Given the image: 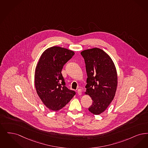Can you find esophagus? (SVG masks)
Segmentation results:
<instances>
[{"mask_svg":"<svg viewBox=\"0 0 148 148\" xmlns=\"http://www.w3.org/2000/svg\"><path fill=\"white\" fill-rule=\"evenodd\" d=\"M77 93L79 95H82V90L81 89H78L77 90Z\"/></svg>","mask_w":148,"mask_h":148,"instance_id":"obj_1","label":"esophagus"}]
</instances>
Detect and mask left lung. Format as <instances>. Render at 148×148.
<instances>
[{
    "label": "left lung",
    "instance_id": "left-lung-1",
    "mask_svg": "<svg viewBox=\"0 0 148 148\" xmlns=\"http://www.w3.org/2000/svg\"><path fill=\"white\" fill-rule=\"evenodd\" d=\"M87 75L86 94L93 102L88 110L98 115L103 112L113 99L117 87L116 67L109 55L102 50L93 48L81 52Z\"/></svg>",
    "mask_w": 148,
    "mask_h": 148
}]
</instances>
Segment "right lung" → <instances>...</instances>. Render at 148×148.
Returning a JSON list of instances; mask_svg holds the SVG:
<instances>
[{"label": "right lung", "instance_id": "right-lung-1", "mask_svg": "<svg viewBox=\"0 0 148 148\" xmlns=\"http://www.w3.org/2000/svg\"><path fill=\"white\" fill-rule=\"evenodd\" d=\"M74 52L58 46L46 50L40 58L35 73V86L40 98L49 109L62 108L76 95L69 90L61 73L64 64Z\"/></svg>", "mask_w": 148, "mask_h": 148}]
</instances>
